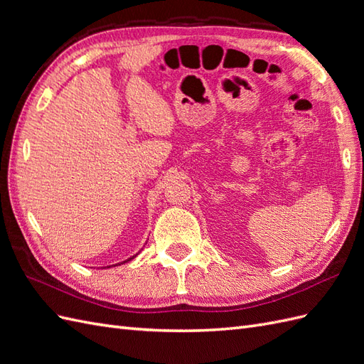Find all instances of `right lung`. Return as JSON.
I'll return each instance as SVG.
<instances>
[{
	"instance_id": "obj_1",
	"label": "right lung",
	"mask_w": 364,
	"mask_h": 364,
	"mask_svg": "<svg viewBox=\"0 0 364 364\" xmlns=\"http://www.w3.org/2000/svg\"><path fill=\"white\" fill-rule=\"evenodd\" d=\"M136 255H138V253H136ZM136 255H134V257H132V258H129V259H126V261H123V262H127V261H130V259H134Z\"/></svg>"
}]
</instances>
